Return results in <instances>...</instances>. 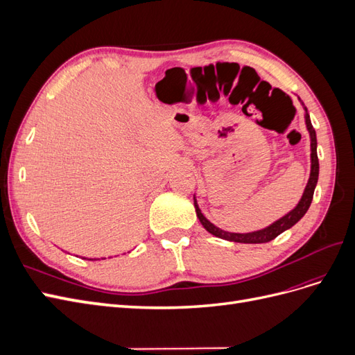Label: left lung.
<instances>
[{"instance_id":"8db88e82","label":"left lung","mask_w":355,"mask_h":355,"mask_svg":"<svg viewBox=\"0 0 355 355\" xmlns=\"http://www.w3.org/2000/svg\"><path fill=\"white\" fill-rule=\"evenodd\" d=\"M304 105V103H302ZM305 110V124L306 128L309 132V139H311V173H309V179H308V184L305 187V191L302 194V198L299 200V202L296 204V207L288 211L286 216H283L282 219L275 220L274 223H271L270 227H266L263 230L259 231H253V232H245V234H239V232H228V231H223L218 227H214V225L204 218V214L201 213L200 207H198V202L194 197V206H196V211H197V218L200 219L201 225L206 231H209L214 237H219L222 240H228V241H234V243H247V244H259V243H268L274 240L275 237H278L282 232H284L286 230L292 228L295 223H297L300 219L304 218V214L306 213V210L311 206V201H313V196H314V189L317 185V180H318V157H317V136H315V130L313 124H311L309 120V115L306 108Z\"/></svg>"}]
</instances>
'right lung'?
Listing matches in <instances>:
<instances>
[{
  "mask_svg": "<svg viewBox=\"0 0 355 355\" xmlns=\"http://www.w3.org/2000/svg\"><path fill=\"white\" fill-rule=\"evenodd\" d=\"M90 261H93V259H90Z\"/></svg>",
  "mask_w": 355,
  "mask_h": 355,
  "instance_id": "add662e5",
  "label": "right lung"
}]
</instances>
